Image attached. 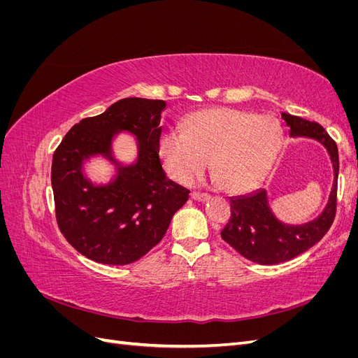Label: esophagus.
Returning a JSON list of instances; mask_svg holds the SVG:
<instances>
[{"mask_svg":"<svg viewBox=\"0 0 358 358\" xmlns=\"http://www.w3.org/2000/svg\"><path fill=\"white\" fill-rule=\"evenodd\" d=\"M191 199L196 201H208L210 199V196H208V194H204V192H192Z\"/></svg>","mask_w":358,"mask_h":358,"instance_id":"esophagus-1","label":"esophagus"}]
</instances>
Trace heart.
<instances>
[{
	"label": "heart",
	"mask_w": 358,
	"mask_h": 358,
	"mask_svg": "<svg viewBox=\"0 0 358 358\" xmlns=\"http://www.w3.org/2000/svg\"><path fill=\"white\" fill-rule=\"evenodd\" d=\"M282 128L273 116L227 107L201 110L159 138L158 152L171 179L188 182L208 166L229 192H246L262 182L282 148Z\"/></svg>",
	"instance_id": "obj_1"
}]
</instances>
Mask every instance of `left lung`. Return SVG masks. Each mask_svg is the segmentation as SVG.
Instances as JSON below:
<instances>
[{"mask_svg":"<svg viewBox=\"0 0 358 358\" xmlns=\"http://www.w3.org/2000/svg\"><path fill=\"white\" fill-rule=\"evenodd\" d=\"M280 116L288 127V137L313 138L327 150L333 167V183L327 203L320 215L303 224L280 221L270 208L266 188L246 196L230 197L231 216L221 231V237L249 262L266 266L288 262L318 243L329 231L336 213L338 146L320 124L285 112Z\"/></svg>","mask_w":358,"mask_h":358,"instance_id":"8db88e82","label":"left lung"}]
</instances>
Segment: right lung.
I'll return each instance as SVG.
<instances>
[{
  "mask_svg": "<svg viewBox=\"0 0 358 358\" xmlns=\"http://www.w3.org/2000/svg\"><path fill=\"white\" fill-rule=\"evenodd\" d=\"M167 103L122 99L94 117L82 119L62 138L52 159V189L59 230L86 258L101 264L137 262L164 237L173 215L189 191L162 170L158 146ZM133 135L136 157L119 162L114 142ZM104 159L114 169L109 181H92L85 166Z\"/></svg>",
  "mask_w": 358,
  "mask_h": 358,
  "instance_id": "obj_1",
  "label": "right lung"
}]
</instances>
